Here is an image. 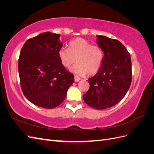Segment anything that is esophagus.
Listing matches in <instances>:
<instances>
[{
  "label": "esophagus",
  "mask_w": 154,
  "mask_h": 154,
  "mask_svg": "<svg viewBox=\"0 0 154 154\" xmlns=\"http://www.w3.org/2000/svg\"><path fill=\"white\" fill-rule=\"evenodd\" d=\"M80 80V78H79L77 76H74V81H75L76 82H79Z\"/></svg>",
  "instance_id": "esophagus-1"
}]
</instances>
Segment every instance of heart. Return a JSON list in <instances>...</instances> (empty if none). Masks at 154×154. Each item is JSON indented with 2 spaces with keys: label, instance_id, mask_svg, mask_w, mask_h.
<instances>
[{
  "label": "heart",
  "instance_id": "1",
  "mask_svg": "<svg viewBox=\"0 0 154 154\" xmlns=\"http://www.w3.org/2000/svg\"><path fill=\"white\" fill-rule=\"evenodd\" d=\"M58 57L62 65L70 68L76 60L78 63L72 71L78 76L94 75L103 62L104 54L100 46L92 45L87 40L78 38L69 42V49L62 47L58 51Z\"/></svg>",
  "mask_w": 154,
  "mask_h": 154
}]
</instances>
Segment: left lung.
<instances>
[{
    "label": "left lung",
    "mask_w": 154,
    "mask_h": 154,
    "mask_svg": "<svg viewBox=\"0 0 154 154\" xmlns=\"http://www.w3.org/2000/svg\"><path fill=\"white\" fill-rule=\"evenodd\" d=\"M96 36L104 58L96 75L88 79L90 88L83 98L88 106L103 110L119 103L127 94L132 82V62L127 49L119 41Z\"/></svg>",
    "instance_id": "1"
}]
</instances>
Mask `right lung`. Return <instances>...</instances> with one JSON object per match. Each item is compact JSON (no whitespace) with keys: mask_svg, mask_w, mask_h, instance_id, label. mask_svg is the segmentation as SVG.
<instances>
[{"mask_svg":"<svg viewBox=\"0 0 154 154\" xmlns=\"http://www.w3.org/2000/svg\"><path fill=\"white\" fill-rule=\"evenodd\" d=\"M60 35L42 32L27 40L20 51L18 73L23 94L32 103L53 109L64 101L74 82L73 74L60 62Z\"/></svg>","mask_w":154,"mask_h":154,"instance_id":"obj_1","label":"right lung"}]
</instances>
